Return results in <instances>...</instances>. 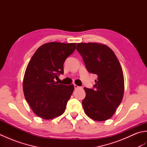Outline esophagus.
<instances>
[{
  "label": "esophagus",
  "instance_id": "1",
  "mask_svg": "<svg viewBox=\"0 0 147 147\" xmlns=\"http://www.w3.org/2000/svg\"><path fill=\"white\" fill-rule=\"evenodd\" d=\"M74 89H78V88H80V86H78L76 85H74Z\"/></svg>",
  "mask_w": 147,
  "mask_h": 147
}]
</instances>
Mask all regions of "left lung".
I'll use <instances>...</instances> for the list:
<instances>
[{
    "label": "left lung",
    "mask_w": 147,
    "mask_h": 147,
    "mask_svg": "<svg viewBox=\"0 0 147 147\" xmlns=\"http://www.w3.org/2000/svg\"><path fill=\"white\" fill-rule=\"evenodd\" d=\"M76 50L87 71L97 76L92 88H84V111L93 120H107L115 113L124 94V76L119 61L114 52L105 45L80 43H77Z\"/></svg>",
    "instance_id": "1"
}]
</instances>
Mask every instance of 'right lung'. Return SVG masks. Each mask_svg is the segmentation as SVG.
Instances as JSON below:
<instances>
[{
    "mask_svg": "<svg viewBox=\"0 0 147 147\" xmlns=\"http://www.w3.org/2000/svg\"><path fill=\"white\" fill-rule=\"evenodd\" d=\"M76 43L51 42L36 50L24 74L23 92L26 101L38 116L51 119L64 112L74 86L55 82L64 74L63 64L76 49Z\"/></svg>",
    "mask_w": 147,
    "mask_h": 147,
    "instance_id": "right-lung-1",
    "label": "right lung"
}]
</instances>
